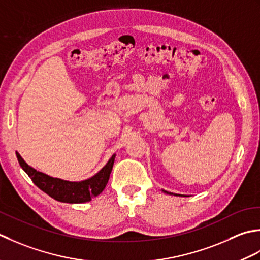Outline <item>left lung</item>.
<instances>
[{"mask_svg": "<svg viewBox=\"0 0 260 260\" xmlns=\"http://www.w3.org/2000/svg\"><path fill=\"white\" fill-rule=\"evenodd\" d=\"M164 192H165V193H167V194H173V193H168V192H166V190H164Z\"/></svg>", "mask_w": 260, "mask_h": 260, "instance_id": "8db88e82", "label": "left lung"}]
</instances>
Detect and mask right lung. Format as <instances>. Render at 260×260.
<instances>
[{
  "mask_svg": "<svg viewBox=\"0 0 260 260\" xmlns=\"http://www.w3.org/2000/svg\"><path fill=\"white\" fill-rule=\"evenodd\" d=\"M17 158L20 166L32 179L36 186H38L42 192L48 194L50 198L63 203H85L91 201L92 198L98 197L99 194L102 193L107 186L110 174L112 172L115 155L110 158L107 165L98 174L82 182H68L60 178L48 176V175L30 167L18 152Z\"/></svg>",
  "mask_w": 260,
  "mask_h": 260,
  "instance_id": "obj_1",
  "label": "right lung"
}]
</instances>
